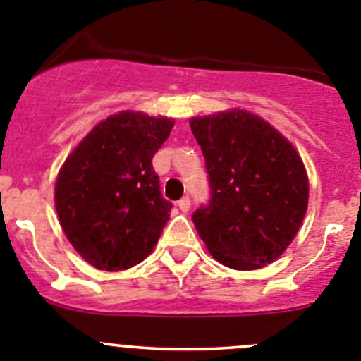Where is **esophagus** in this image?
Here are the masks:
<instances>
[{"mask_svg": "<svg viewBox=\"0 0 361 361\" xmlns=\"http://www.w3.org/2000/svg\"><path fill=\"white\" fill-rule=\"evenodd\" d=\"M178 208H180V210L183 212V214H187V212L190 210V200H188L187 196L181 197V200L178 201Z\"/></svg>", "mask_w": 361, "mask_h": 361, "instance_id": "1", "label": "esophagus"}]
</instances>
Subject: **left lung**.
Returning <instances> with one entry per match:
<instances>
[{
    "mask_svg": "<svg viewBox=\"0 0 361 361\" xmlns=\"http://www.w3.org/2000/svg\"><path fill=\"white\" fill-rule=\"evenodd\" d=\"M210 201L192 221L217 262L237 271L272 264L298 235L308 208L305 164L274 126L245 110L194 117Z\"/></svg>",
    "mask_w": 361,
    "mask_h": 361,
    "instance_id": "8db88e82",
    "label": "left lung"
}]
</instances>
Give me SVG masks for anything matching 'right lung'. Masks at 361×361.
<instances>
[{"instance_id": "obj_1", "label": "right lung", "mask_w": 361, "mask_h": 361, "mask_svg": "<svg viewBox=\"0 0 361 361\" xmlns=\"http://www.w3.org/2000/svg\"><path fill=\"white\" fill-rule=\"evenodd\" d=\"M167 117L119 112L101 121L63 161L55 208L67 240L99 271H124L153 251L173 204L161 197L154 153Z\"/></svg>"}]
</instances>
